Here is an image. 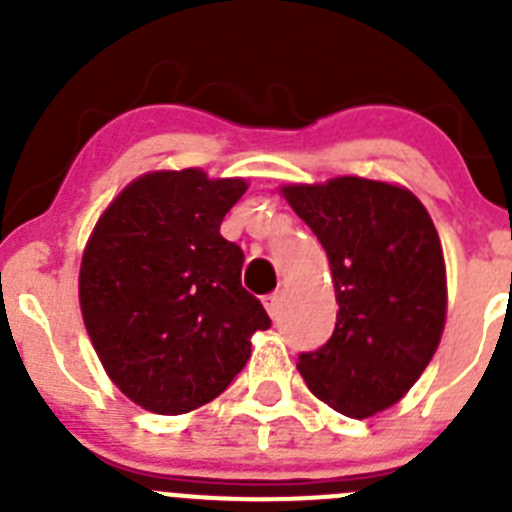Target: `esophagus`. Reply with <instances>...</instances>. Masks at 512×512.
Wrapping results in <instances>:
<instances>
[{"label": "esophagus", "mask_w": 512, "mask_h": 512, "mask_svg": "<svg viewBox=\"0 0 512 512\" xmlns=\"http://www.w3.org/2000/svg\"><path fill=\"white\" fill-rule=\"evenodd\" d=\"M264 305L269 310L271 318H277L279 310H282V292H274V295H266L264 297Z\"/></svg>", "instance_id": "obj_1"}]
</instances>
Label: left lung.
<instances>
[{"label":"left lung","instance_id":"8db88e82","mask_svg":"<svg viewBox=\"0 0 512 512\" xmlns=\"http://www.w3.org/2000/svg\"><path fill=\"white\" fill-rule=\"evenodd\" d=\"M284 200L318 235L336 284V330L297 369L348 418L395 405L436 354L446 266L431 215L408 189L361 176L292 184Z\"/></svg>","mask_w":512,"mask_h":512}]
</instances>
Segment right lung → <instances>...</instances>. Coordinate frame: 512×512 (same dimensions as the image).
I'll return each mask as SVG.
<instances>
[{"label":"right lung","mask_w":512,"mask_h":512,"mask_svg":"<svg viewBox=\"0 0 512 512\" xmlns=\"http://www.w3.org/2000/svg\"><path fill=\"white\" fill-rule=\"evenodd\" d=\"M243 192V179L200 169L151 171L117 194L84 248L79 300L94 351L151 413L215 400L271 325L241 287V246L220 235Z\"/></svg>","instance_id":"1"}]
</instances>
